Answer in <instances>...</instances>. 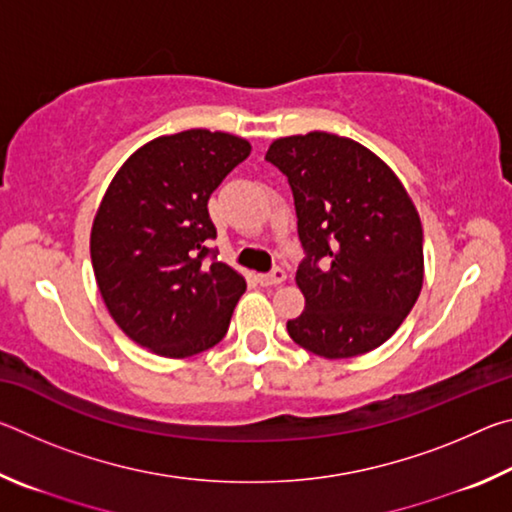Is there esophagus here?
Instances as JSON below:
<instances>
[{"label": "esophagus", "instance_id": "1", "mask_svg": "<svg viewBox=\"0 0 512 512\" xmlns=\"http://www.w3.org/2000/svg\"><path fill=\"white\" fill-rule=\"evenodd\" d=\"M257 280H259V284H262V287H277V284H282L284 280H287V273H284V268L275 266L271 273H262L257 277Z\"/></svg>", "mask_w": 512, "mask_h": 512}]
</instances>
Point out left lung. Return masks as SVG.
<instances>
[{
  "label": "left lung",
  "instance_id": "obj_1",
  "mask_svg": "<svg viewBox=\"0 0 512 512\" xmlns=\"http://www.w3.org/2000/svg\"><path fill=\"white\" fill-rule=\"evenodd\" d=\"M289 180L305 248V311L287 323L300 348L350 359L391 339L420 296L422 223L386 162L359 142L314 131L266 151Z\"/></svg>",
  "mask_w": 512,
  "mask_h": 512
}]
</instances>
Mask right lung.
Returning <instances> with one entry per match:
<instances>
[{"mask_svg": "<svg viewBox=\"0 0 512 512\" xmlns=\"http://www.w3.org/2000/svg\"><path fill=\"white\" fill-rule=\"evenodd\" d=\"M250 155L230 133L192 128L144 144L115 173L92 223L94 277L128 339L160 357L210 350L228 332L244 275L207 248V201Z\"/></svg>", "mask_w": 512, "mask_h": 512, "instance_id": "right-lung-1", "label": "right lung"}]
</instances>
